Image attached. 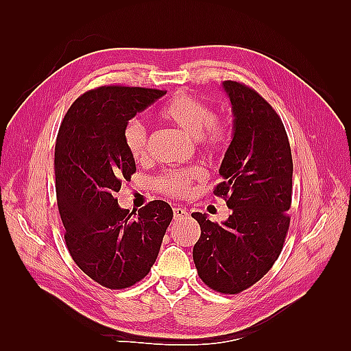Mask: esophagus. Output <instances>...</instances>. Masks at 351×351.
Returning <instances> with one entry per match:
<instances>
[{"label": "esophagus", "instance_id": "esophagus-1", "mask_svg": "<svg viewBox=\"0 0 351 351\" xmlns=\"http://www.w3.org/2000/svg\"><path fill=\"white\" fill-rule=\"evenodd\" d=\"M173 217H175V220H184L189 217V213L185 211L184 208L176 206V208H173Z\"/></svg>", "mask_w": 351, "mask_h": 351}]
</instances>
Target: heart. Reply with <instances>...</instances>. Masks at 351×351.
I'll return each instance as SVG.
<instances>
[{
  "instance_id": "heart-1",
  "label": "heart",
  "mask_w": 351,
  "mask_h": 351,
  "mask_svg": "<svg viewBox=\"0 0 351 351\" xmlns=\"http://www.w3.org/2000/svg\"><path fill=\"white\" fill-rule=\"evenodd\" d=\"M160 117L187 136L196 138L199 146L208 155L221 152L230 138L229 126L225 121L214 117L210 106L195 96L178 93L170 98L160 110ZM125 146L136 161H146L149 156L147 132L143 125L131 121L123 131ZM204 175L200 167L169 169L154 180L155 190L164 196L181 199L191 190L193 181Z\"/></svg>"
}]
</instances>
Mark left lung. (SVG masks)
<instances>
[{
	"label": "left lung",
	"instance_id": "8db88e82",
	"mask_svg": "<svg viewBox=\"0 0 351 351\" xmlns=\"http://www.w3.org/2000/svg\"><path fill=\"white\" fill-rule=\"evenodd\" d=\"M234 111V137L214 195L232 214L221 225L193 213L200 238L193 261L206 287L238 294L263 279L279 258L289 229L293 156L279 114L252 87L225 81Z\"/></svg>",
	"mask_w": 351,
	"mask_h": 351
}]
</instances>
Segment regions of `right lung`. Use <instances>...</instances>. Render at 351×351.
Wrapping results in <instances>:
<instances>
[{
    "label": "right lung",
    "mask_w": 351,
    "mask_h": 351,
    "mask_svg": "<svg viewBox=\"0 0 351 351\" xmlns=\"http://www.w3.org/2000/svg\"><path fill=\"white\" fill-rule=\"evenodd\" d=\"M164 95L145 87L93 88L72 104L57 134L56 193L66 245L73 263L110 289L130 288L151 271L173 219L164 200L136 214L114 197L136 173L125 126Z\"/></svg>",
    "instance_id": "obj_1"
}]
</instances>
